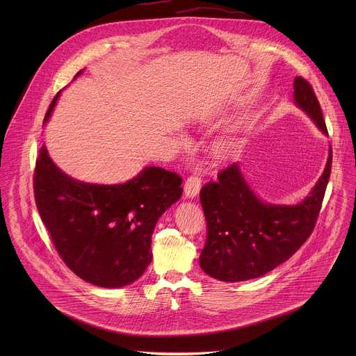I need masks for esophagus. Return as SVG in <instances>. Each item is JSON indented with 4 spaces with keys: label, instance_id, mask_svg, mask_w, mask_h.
Returning <instances> with one entry per match:
<instances>
[{
    "label": "esophagus",
    "instance_id": "esophagus-1",
    "mask_svg": "<svg viewBox=\"0 0 356 356\" xmlns=\"http://www.w3.org/2000/svg\"><path fill=\"white\" fill-rule=\"evenodd\" d=\"M201 188V179L195 175L190 176L184 183V194L187 198H194L198 195Z\"/></svg>",
    "mask_w": 356,
    "mask_h": 356
}]
</instances>
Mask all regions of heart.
I'll list each match as a JSON object with an SVG mask.
<instances>
[{"instance_id":"obj_1","label":"heart","mask_w":356,"mask_h":356,"mask_svg":"<svg viewBox=\"0 0 356 356\" xmlns=\"http://www.w3.org/2000/svg\"><path fill=\"white\" fill-rule=\"evenodd\" d=\"M217 152H218V155H224L225 152H227V143L225 142H220L218 146H217Z\"/></svg>"}]
</instances>
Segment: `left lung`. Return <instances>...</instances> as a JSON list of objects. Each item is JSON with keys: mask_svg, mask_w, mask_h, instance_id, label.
Returning a JSON list of instances; mask_svg holds the SVG:
<instances>
[{"mask_svg": "<svg viewBox=\"0 0 356 356\" xmlns=\"http://www.w3.org/2000/svg\"><path fill=\"white\" fill-rule=\"evenodd\" d=\"M294 104L328 136L321 107L312 86L302 77L293 83ZM332 149L325 169L298 204H272L257 195L238 163L231 165L201 188L200 200L207 221L206 245L200 266L221 282L261 277L293 253L312 235L330 180Z\"/></svg>", "mask_w": 356, "mask_h": 356, "instance_id": "obj_1", "label": "left lung"}]
</instances>
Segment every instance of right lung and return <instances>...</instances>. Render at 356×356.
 <instances>
[{"label":"right lung","instance_id":"1","mask_svg":"<svg viewBox=\"0 0 356 356\" xmlns=\"http://www.w3.org/2000/svg\"><path fill=\"white\" fill-rule=\"evenodd\" d=\"M33 191L42 222L72 272L94 286L118 289L138 280L152 262V234L183 188L180 176L156 166L121 184L84 183L62 172L43 145Z\"/></svg>","mask_w":356,"mask_h":356}]
</instances>
